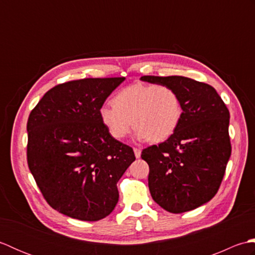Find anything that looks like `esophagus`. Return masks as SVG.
<instances>
[{
	"label": "esophagus",
	"mask_w": 255,
	"mask_h": 255,
	"mask_svg": "<svg viewBox=\"0 0 255 255\" xmlns=\"http://www.w3.org/2000/svg\"><path fill=\"white\" fill-rule=\"evenodd\" d=\"M133 152H134V155H136V158H140V155H141V150L140 149H137V148H133Z\"/></svg>",
	"instance_id": "obj_1"
}]
</instances>
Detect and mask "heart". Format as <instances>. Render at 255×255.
Instances as JSON below:
<instances>
[{
	"label": "heart",
	"mask_w": 255,
	"mask_h": 255,
	"mask_svg": "<svg viewBox=\"0 0 255 255\" xmlns=\"http://www.w3.org/2000/svg\"><path fill=\"white\" fill-rule=\"evenodd\" d=\"M101 123L116 140L136 129L139 141L162 142L180 126L183 106L177 92L164 84H131L113 97V104L102 105Z\"/></svg>",
	"instance_id": "heart-1"
}]
</instances>
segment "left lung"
Wrapping results in <instances>:
<instances>
[{
    "mask_svg": "<svg viewBox=\"0 0 255 255\" xmlns=\"http://www.w3.org/2000/svg\"><path fill=\"white\" fill-rule=\"evenodd\" d=\"M140 80L171 86L183 106L176 131L141 152L150 167L151 196L170 213L193 210L215 196L224 178L231 154L228 108L213 86L193 79L144 75Z\"/></svg>",
    "mask_w": 255,
    "mask_h": 255,
    "instance_id": "1",
    "label": "left lung"
}]
</instances>
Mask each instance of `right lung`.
<instances>
[{
    "label": "right lung",
    "mask_w": 255,
    "mask_h": 255,
    "mask_svg": "<svg viewBox=\"0 0 255 255\" xmlns=\"http://www.w3.org/2000/svg\"><path fill=\"white\" fill-rule=\"evenodd\" d=\"M126 78L83 79L49 90L27 122V162L47 203L83 221L105 218L117 182L136 160L101 123L99 111Z\"/></svg>",
    "instance_id": "obj_1"
}]
</instances>
